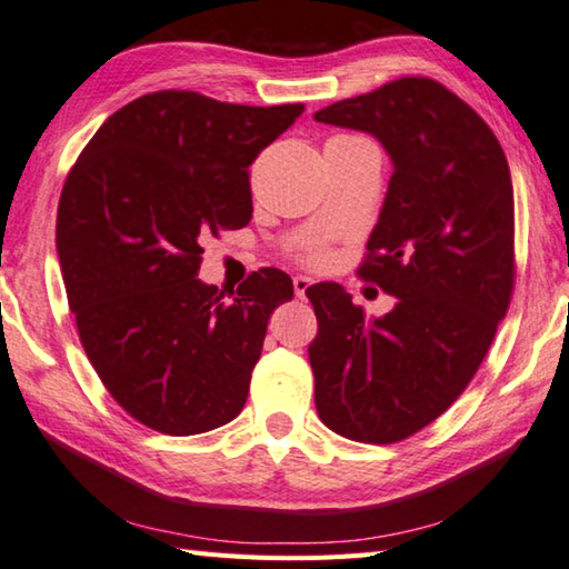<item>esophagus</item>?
Instances as JSON below:
<instances>
[{
  "instance_id": "obj_1",
  "label": "esophagus",
  "mask_w": 569,
  "mask_h": 569,
  "mask_svg": "<svg viewBox=\"0 0 569 569\" xmlns=\"http://www.w3.org/2000/svg\"><path fill=\"white\" fill-rule=\"evenodd\" d=\"M309 284H312V280H309V277L297 274V277H295V295H297V297H305Z\"/></svg>"
}]
</instances>
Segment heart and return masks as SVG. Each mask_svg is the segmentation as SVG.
Segmentation results:
<instances>
[{"mask_svg":"<svg viewBox=\"0 0 569 569\" xmlns=\"http://www.w3.org/2000/svg\"><path fill=\"white\" fill-rule=\"evenodd\" d=\"M307 262H317L319 260V250H312V252H307V257H305Z\"/></svg>","mask_w":569,"mask_h":569,"instance_id":"obj_1","label":"heart"}]
</instances>
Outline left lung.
I'll use <instances>...</instances> for the list:
<instances>
[{"label":"left lung","instance_id":"8db88e82","mask_svg":"<svg viewBox=\"0 0 569 569\" xmlns=\"http://www.w3.org/2000/svg\"><path fill=\"white\" fill-rule=\"evenodd\" d=\"M377 136L393 160L357 274L396 297L367 321L339 284L307 289L317 413L359 443L436 421L476 377L516 284V202L496 133L443 83L403 77L315 113Z\"/></svg>","mask_w":569,"mask_h":569}]
</instances>
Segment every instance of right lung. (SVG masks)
Listing matches in <instances>:
<instances>
[{
  "label": "right lung",
  "instance_id": "1",
  "mask_svg": "<svg viewBox=\"0 0 569 569\" xmlns=\"http://www.w3.org/2000/svg\"><path fill=\"white\" fill-rule=\"evenodd\" d=\"M302 111L146 93L69 170L57 250L81 347L113 401L158 433L212 431L248 401L267 321L295 287L262 267L224 302L198 280L202 240L250 222V166Z\"/></svg>",
  "mask_w": 569,
  "mask_h": 569
}]
</instances>
